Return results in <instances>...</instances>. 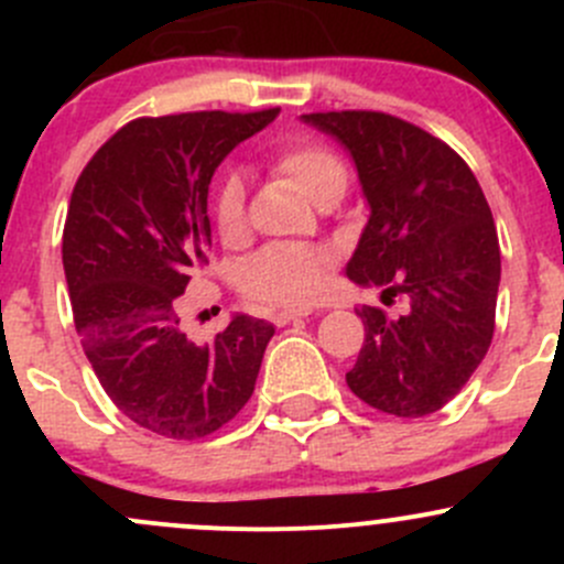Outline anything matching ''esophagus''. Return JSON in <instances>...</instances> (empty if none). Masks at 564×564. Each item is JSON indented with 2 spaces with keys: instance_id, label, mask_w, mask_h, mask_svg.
<instances>
[{
  "instance_id": "obj_1",
  "label": "esophagus",
  "mask_w": 564,
  "mask_h": 564,
  "mask_svg": "<svg viewBox=\"0 0 564 564\" xmlns=\"http://www.w3.org/2000/svg\"><path fill=\"white\" fill-rule=\"evenodd\" d=\"M308 314H311V311H305V308H283V311H278L275 316H272V322H275L278 327H283V324L294 322V318H303Z\"/></svg>"
}]
</instances>
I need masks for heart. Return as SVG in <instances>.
<instances>
[{"label": "heart", "mask_w": 564, "mask_h": 564, "mask_svg": "<svg viewBox=\"0 0 564 564\" xmlns=\"http://www.w3.org/2000/svg\"><path fill=\"white\" fill-rule=\"evenodd\" d=\"M272 172L297 187L316 207H333L346 191V166L329 147L297 141L283 147ZM215 226L224 242L240 240L246 231V185L226 176L215 198ZM327 259L297 246H270L253 256L242 270V292L261 303L303 305L316 294Z\"/></svg>", "instance_id": "1"}]
</instances>
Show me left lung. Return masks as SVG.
Returning a JSON list of instances; mask_svg holds the SVG:
<instances>
[{"label": "left lung", "instance_id": "obj_1", "mask_svg": "<svg viewBox=\"0 0 564 564\" xmlns=\"http://www.w3.org/2000/svg\"><path fill=\"white\" fill-rule=\"evenodd\" d=\"M303 119L349 150L371 215L349 281L403 294L406 311H360L366 340L346 384L395 417H425L469 382L494 338L502 261L482 187L436 135L382 111Z\"/></svg>", "mask_w": 564, "mask_h": 564}]
</instances>
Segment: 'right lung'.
<instances>
[{"mask_svg": "<svg viewBox=\"0 0 564 564\" xmlns=\"http://www.w3.org/2000/svg\"><path fill=\"white\" fill-rule=\"evenodd\" d=\"M281 108L141 117L84 166L62 235V264L84 355L113 406L166 440L224 429L253 395L275 335L237 314L213 344L180 327V297L213 248L215 169Z\"/></svg>", "mask_w": 564, "mask_h": 564, "instance_id": "obj_1", "label": "right lung"}]
</instances>
